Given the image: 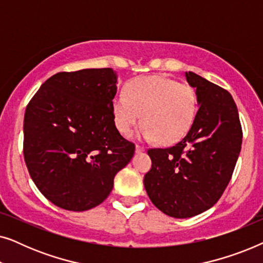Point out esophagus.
<instances>
[{"label":"esophagus","mask_w":263,"mask_h":263,"mask_svg":"<svg viewBox=\"0 0 263 263\" xmlns=\"http://www.w3.org/2000/svg\"><path fill=\"white\" fill-rule=\"evenodd\" d=\"M143 151H145V147H143V146H140V145L135 146V152L136 153H141V152H143Z\"/></svg>","instance_id":"obj_1"}]
</instances>
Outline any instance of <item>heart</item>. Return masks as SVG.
<instances>
[{"label": "heart", "instance_id": "b5f03b06", "mask_svg": "<svg viewBox=\"0 0 263 263\" xmlns=\"http://www.w3.org/2000/svg\"><path fill=\"white\" fill-rule=\"evenodd\" d=\"M115 125L129 136L143 121L140 135L163 145L181 141L195 123L199 100L195 89L165 77L138 78L129 81L124 95L111 100Z\"/></svg>", "mask_w": 263, "mask_h": 263}]
</instances>
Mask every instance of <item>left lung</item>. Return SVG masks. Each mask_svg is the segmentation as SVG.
Returning a JSON list of instances; mask_svg holds the SVG:
<instances>
[{
  "mask_svg": "<svg viewBox=\"0 0 263 263\" xmlns=\"http://www.w3.org/2000/svg\"><path fill=\"white\" fill-rule=\"evenodd\" d=\"M185 78L199 100L195 123L175 146L147 151L152 167L143 178L154 206L179 219L217 203L231 179L243 138L232 96L193 71Z\"/></svg>",
  "mask_w": 263,
  "mask_h": 263,
  "instance_id": "8db88e82",
  "label": "left lung"
}]
</instances>
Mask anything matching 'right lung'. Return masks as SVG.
I'll use <instances>...</instances> for the list:
<instances>
[{
    "label": "right lung",
    "mask_w": 263,
    "mask_h": 263,
    "mask_svg": "<svg viewBox=\"0 0 263 263\" xmlns=\"http://www.w3.org/2000/svg\"><path fill=\"white\" fill-rule=\"evenodd\" d=\"M116 85L111 68L61 71L28 103L25 163L39 192L57 207L82 212L98 206L134 156L135 145L114 122Z\"/></svg>",
    "instance_id": "1"
}]
</instances>
